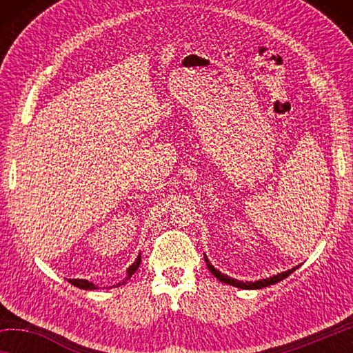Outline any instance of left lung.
<instances>
[{
    "label": "left lung",
    "instance_id": "8db88e82",
    "mask_svg": "<svg viewBox=\"0 0 353 353\" xmlns=\"http://www.w3.org/2000/svg\"><path fill=\"white\" fill-rule=\"evenodd\" d=\"M204 260L207 263V268L210 270V272L213 274L214 277H216L219 282L227 283V285H232V286H236V288H241V290H261V288H266V286H271V285H276L279 282H282L283 279H286L290 276V274L294 272L299 266L296 268H291V270L285 271V272H280L277 276H272V277H266V279H261V280H255V282H243V280H236V279H232L229 276H225L221 271H218L216 268H214L210 261H208L207 255L204 254Z\"/></svg>",
    "mask_w": 353,
    "mask_h": 353
}]
</instances>
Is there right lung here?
I'll return each instance as SVG.
<instances>
[{
	"instance_id": "right-lung-1",
	"label": "right lung",
	"mask_w": 353,
	"mask_h": 353,
	"mask_svg": "<svg viewBox=\"0 0 353 353\" xmlns=\"http://www.w3.org/2000/svg\"><path fill=\"white\" fill-rule=\"evenodd\" d=\"M140 263H141V254H139V256H137V260L132 263V265H130V266L128 268V276H126V279H124L123 282L117 283V286H121V285L126 283L128 280L134 276L135 271L139 270ZM68 282H70L71 285L77 286V288H81V290H97V288H98V286H94V283L88 282V280H85V279H68ZM113 286H115V285H113Z\"/></svg>"
}]
</instances>
